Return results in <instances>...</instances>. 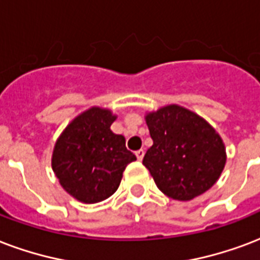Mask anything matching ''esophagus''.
I'll return each instance as SVG.
<instances>
[{"label":"esophagus","mask_w":260,"mask_h":260,"mask_svg":"<svg viewBox=\"0 0 260 260\" xmlns=\"http://www.w3.org/2000/svg\"><path fill=\"white\" fill-rule=\"evenodd\" d=\"M135 155H136V158H138V161H142L144 156V150H138V151L135 152Z\"/></svg>","instance_id":"1"}]
</instances>
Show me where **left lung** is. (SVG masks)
<instances>
[{
  "label": "left lung",
  "mask_w": 260,
  "mask_h": 260,
  "mask_svg": "<svg viewBox=\"0 0 260 260\" xmlns=\"http://www.w3.org/2000/svg\"><path fill=\"white\" fill-rule=\"evenodd\" d=\"M144 118L152 146L143 165L159 191L181 202L209 191L226 164V148L217 131L180 105H166Z\"/></svg>",
  "instance_id": "left-lung-1"
}]
</instances>
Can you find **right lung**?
I'll list each match as a JSON object with an SVG mask.
<instances>
[{"instance_id": "right-lung-1", "label": "right lung", "mask_w": 260, "mask_h": 260, "mask_svg": "<svg viewBox=\"0 0 260 260\" xmlns=\"http://www.w3.org/2000/svg\"><path fill=\"white\" fill-rule=\"evenodd\" d=\"M116 114L110 109H87L59 135L51 168L61 187L76 201L92 205L117 191L126 165L136 156L126 150L125 138L110 129Z\"/></svg>"}]
</instances>
